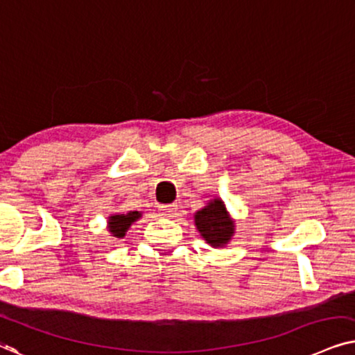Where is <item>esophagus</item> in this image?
Masks as SVG:
<instances>
[{"instance_id": "1", "label": "esophagus", "mask_w": 355, "mask_h": 355, "mask_svg": "<svg viewBox=\"0 0 355 355\" xmlns=\"http://www.w3.org/2000/svg\"><path fill=\"white\" fill-rule=\"evenodd\" d=\"M177 205H160L159 206V211H160V214L162 216H165V217H172L175 212H177Z\"/></svg>"}]
</instances>
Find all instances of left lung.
<instances>
[{"instance_id": "1", "label": "left lung", "mask_w": 355, "mask_h": 355, "mask_svg": "<svg viewBox=\"0 0 355 355\" xmlns=\"http://www.w3.org/2000/svg\"><path fill=\"white\" fill-rule=\"evenodd\" d=\"M195 225L211 247H225L234 235V220L222 200L216 198L195 214Z\"/></svg>"}]
</instances>
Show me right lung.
Returning a JSON list of instances; mask_svg holds the SVG:
<instances>
[{
    "label": "right lung",
    "instance_id": "1",
    "mask_svg": "<svg viewBox=\"0 0 355 355\" xmlns=\"http://www.w3.org/2000/svg\"><path fill=\"white\" fill-rule=\"evenodd\" d=\"M141 217L139 211H130L126 214H113L108 217V232L112 234V237L123 239L125 237L126 230L130 229V225L136 222Z\"/></svg>",
    "mask_w": 355,
    "mask_h": 355
}]
</instances>
